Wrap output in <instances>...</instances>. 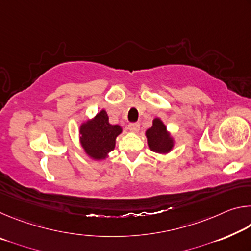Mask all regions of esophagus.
Returning <instances> with one entry per match:
<instances>
[{
  "label": "esophagus",
  "mask_w": 251,
  "mask_h": 251,
  "mask_svg": "<svg viewBox=\"0 0 251 251\" xmlns=\"http://www.w3.org/2000/svg\"><path fill=\"white\" fill-rule=\"evenodd\" d=\"M128 128H129V130L134 131V133H137V131L139 130V123H130V124L128 125Z\"/></svg>",
  "instance_id": "34e87169"
}]
</instances>
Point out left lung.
Masks as SVG:
<instances>
[{"mask_svg":"<svg viewBox=\"0 0 251 251\" xmlns=\"http://www.w3.org/2000/svg\"><path fill=\"white\" fill-rule=\"evenodd\" d=\"M148 146L151 150L159 154L168 152L173 148V139L166 130V126L159 118H155L152 127L146 131Z\"/></svg>","mask_w":251,"mask_h":251,"instance_id":"obj_1","label":"left lung"}]
</instances>
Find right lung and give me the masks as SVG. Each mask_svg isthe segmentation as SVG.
<instances>
[{"instance_id":"obj_1","label":"right lung","mask_w":251,"mask_h":251,"mask_svg":"<svg viewBox=\"0 0 251 251\" xmlns=\"http://www.w3.org/2000/svg\"><path fill=\"white\" fill-rule=\"evenodd\" d=\"M80 143L87 155L95 159H103L115 147V139L122 133L121 126L112 125L108 115L100 110L94 117L80 126Z\"/></svg>"}]
</instances>
